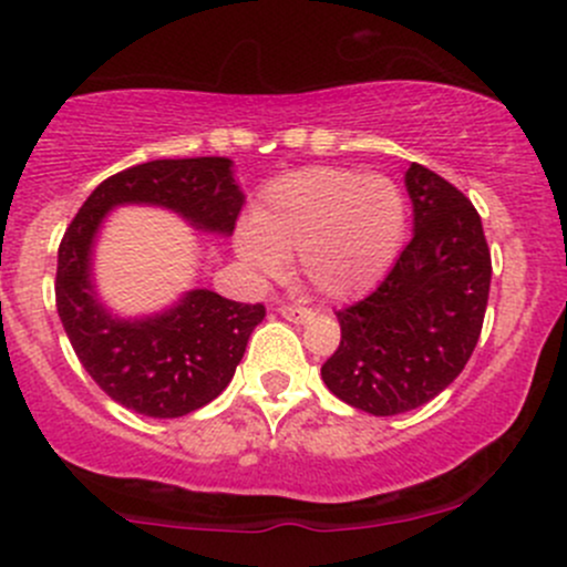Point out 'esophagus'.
Listing matches in <instances>:
<instances>
[{
    "label": "esophagus",
    "mask_w": 567,
    "mask_h": 567,
    "mask_svg": "<svg viewBox=\"0 0 567 567\" xmlns=\"http://www.w3.org/2000/svg\"><path fill=\"white\" fill-rule=\"evenodd\" d=\"M279 315L293 320V323H307V320H312L315 312L307 307H299V303H282V307H279Z\"/></svg>",
    "instance_id": "esophagus-1"
}]
</instances>
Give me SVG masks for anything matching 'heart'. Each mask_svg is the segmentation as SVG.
I'll return each instance as SVG.
<instances>
[{
  "mask_svg": "<svg viewBox=\"0 0 567 567\" xmlns=\"http://www.w3.org/2000/svg\"><path fill=\"white\" fill-rule=\"evenodd\" d=\"M404 238V198L391 178L348 168H303L266 187L236 252L264 277L299 255L301 274L329 299L372 288Z\"/></svg>",
  "mask_w": 567,
  "mask_h": 567,
  "instance_id": "heart-1",
  "label": "heart"
}]
</instances>
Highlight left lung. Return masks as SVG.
<instances>
[{
    "mask_svg": "<svg viewBox=\"0 0 567 567\" xmlns=\"http://www.w3.org/2000/svg\"><path fill=\"white\" fill-rule=\"evenodd\" d=\"M415 234L383 282L339 309L342 339L320 374L372 415L421 408L449 389L478 344L492 255L467 195L413 163L404 174Z\"/></svg>",
    "mask_w": 567,
    "mask_h": 567,
    "instance_id": "1",
    "label": "left lung"
}]
</instances>
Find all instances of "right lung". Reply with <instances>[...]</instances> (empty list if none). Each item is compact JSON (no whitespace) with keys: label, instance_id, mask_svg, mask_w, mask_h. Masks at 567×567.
I'll list each match as a JSON object with an SVG mask.
<instances>
[{"label":"right lung","instance_id":"add662e5","mask_svg":"<svg viewBox=\"0 0 567 567\" xmlns=\"http://www.w3.org/2000/svg\"><path fill=\"white\" fill-rule=\"evenodd\" d=\"M118 204L168 206L198 228L234 234L244 195L228 157L152 159L105 178L59 244L56 309L83 369L122 408L178 419L225 391L266 307L193 290L157 318L113 320L94 301L89 252L105 212Z\"/></svg>","mask_w":567,"mask_h":567}]
</instances>
